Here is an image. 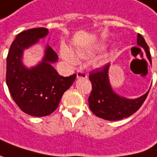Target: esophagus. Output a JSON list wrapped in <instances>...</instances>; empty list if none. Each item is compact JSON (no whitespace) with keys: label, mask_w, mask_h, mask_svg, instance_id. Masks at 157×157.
Wrapping results in <instances>:
<instances>
[{"label":"esophagus","mask_w":157,"mask_h":157,"mask_svg":"<svg viewBox=\"0 0 157 157\" xmlns=\"http://www.w3.org/2000/svg\"><path fill=\"white\" fill-rule=\"evenodd\" d=\"M76 77L77 78H87V74L84 73L83 71H77Z\"/></svg>","instance_id":"1"}]
</instances>
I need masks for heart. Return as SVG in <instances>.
I'll return each instance as SVG.
<instances>
[{"label":"heart","mask_w":157,"mask_h":157,"mask_svg":"<svg viewBox=\"0 0 157 157\" xmlns=\"http://www.w3.org/2000/svg\"><path fill=\"white\" fill-rule=\"evenodd\" d=\"M93 51H94V50H91V49H77L76 50V53H77V55H78L79 57L84 58V57H87V56H90V54H92ZM59 52L61 58L65 60L67 64L75 65V64H76L78 62L77 56L71 51L67 45L62 44L60 46Z\"/></svg>","instance_id":"b5f03b06"}]
</instances>
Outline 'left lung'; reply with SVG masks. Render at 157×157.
<instances>
[{
	"mask_svg": "<svg viewBox=\"0 0 157 157\" xmlns=\"http://www.w3.org/2000/svg\"><path fill=\"white\" fill-rule=\"evenodd\" d=\"M137 44L146 51L147 57L151 63V56L148 46L141 34H138ZM110 64L90 73L92 90L89 97V106L91 112L98 117L108 121H117L134 114L142 106L149 90L141 97L130 99L117 95L110 85L108 68Z\"/></svg>",
	"mask_w": 157,
	"mask_h": 157,
	"instance_id": "obj_1",
	"label": "left lung"
}]
</instances>
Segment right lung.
Segmentation results:
<instances>
[{
  "mask_svg": "<svg viewBox=\"0 0 157 157\" xmlns=\"http://www.w3.org/2000/svg\"><path fill=\"white\" fill-rule=\"evenodd\" d=\"M49 30L44 27L28 29L18 33L8 53L6 82L16 104L24 113L33 116L51 115L59 106L64 92L68 90L76 75L60 76L51 66L58 55L47 46L42 61L32 68L22 63L25 49L29 48L45 37Z\"/></svg>",
  "mask_w": 157,
  "mask_h": 157,
  "instance_id": "right-lung-1",
  "label": "right lung"
}]
</instances>
